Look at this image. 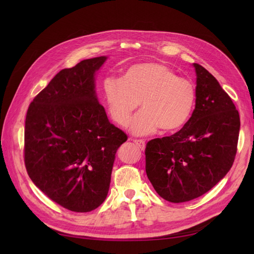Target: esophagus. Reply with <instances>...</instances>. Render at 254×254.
<instances>
[{
	"label": "esophagus",
	"instance_id": "esophagus-1",
	"mask_svg": "<svg viewBox=\"0 0 254 254\" xmlns=\"http://www.w3.org/2000/svg\"><path fill=\"white\" fill-rule=\"evenodd\" d=\"M134 143L137 145V147H139L141 150H145V147H146L145 141H143V140H134Z\"/></svg>",
	"mask_w": 254,
	"mask_h": 254
}]
</instances>
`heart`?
I'll return each mask as SVG.
<instances>
[{
    "instance_id": "b5f03b06",
    "label": "heart",
    "mask_w": 254,
    "mask_h": 254,
    "mask_svg": "<svg viewBox=\"0 0 254 254\" xmlns=\"http://www.w3.org/2000/svg\"><path fill=\"white\" fill-rule=\"evenodd\" d=\"M104 95L109 115L120 126H126L140 103L142 111L130 122L129 131L136 136L179 131L195 109L197 93L190 79L177 77L167 65L142 63L130 66L123 79L108 78Z\"/></svg>"
}]
</instances>
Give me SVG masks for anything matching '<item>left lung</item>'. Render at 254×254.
<instances>
[{
  "mask_svg": "<svg viewBox=\"0 0 254 254\" xmlns=\"http://www.w3.org/2000/svg\"><path fill=\"white\" fill-rule=\"evenodd\" d=\"M197 99L193 114L178 132L146 145V174L165 200L180 203L209 191L234 162L240 114L231 97L205 68L193 64Z\"/></svg>",
  "mask_w": 254,
  "mask_h": 254,
  "instance_id": "left-lung-1",
  "label": "left lung"
}]
</instances>
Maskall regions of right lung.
<instances>
[{
	"label": "right lung",
	"mask_w": 254,
	"mask_h": 254,
	"mask_svg": "<svg viewBox=\"0 0 254 254\" xmlns=\"http://www.w3.org/2000/svg\"><path fill=\"white\" fill-rule=\"evenodd\" d=\"M106 56L61 70L30 103L24 161L35 186L73 212H90L108 195L112 167L124 131L99 104L95 75Z\"/></svg>",
	"instance_id": "1"
}]
</instances>
